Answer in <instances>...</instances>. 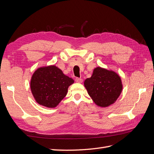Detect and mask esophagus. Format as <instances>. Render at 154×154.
<instances>
[{
	"instance_id": "34e87169",
	"label": "esophagus",
	"mask_w": 154,
	"mask_h": 154,
	"mask_svg": "<svg viewBox=\"0 0 154 154\" xmlns=\"http://www.w3.org/2000/svg\"><path fill=\"white\" fill-rule=\"evenodd\" d=\"M83 79H81V78H76V79H75V81H76L77 83H82L83 82Z\"/></svg>"
}]
</instances>
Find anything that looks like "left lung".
Here are the masks:
<instances>
[{
	"label": "left lung",
	"instance_id": "1",
	"mask_svg": "<svg viewBox=\"0 0 154 154\" xmlns=\"http://www.w3.org/2000/svg\"><path fill=\"white\" fill-rule=\"evenodd\" d=\"M88 94L97 106L108 107L114 103L122 91L121 78L116 72L97 67L84 82Z\"/></svg>",
	"mask_w": 154,
	"mask_h": 154
}]
</instances>
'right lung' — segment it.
I'll return each mask as SVG.
<instances>
[{
	"mask_svg": "<svg viewBox=\"0 0 154 154\" xmlns=\"http://www.w3.org/2000/svg\"><path fill=\"white\" fill-rule=\"evenodd\" d=\"M74 80L55 65L37 69L31 78L30 89L35 101L48 108L56 107L66 96Z\"/></svg>",
	"mask_w": 154,
	"mask_h": 154,
	"instance_id": "obj_1",
	"label": "right lung"
}]
</instances>
